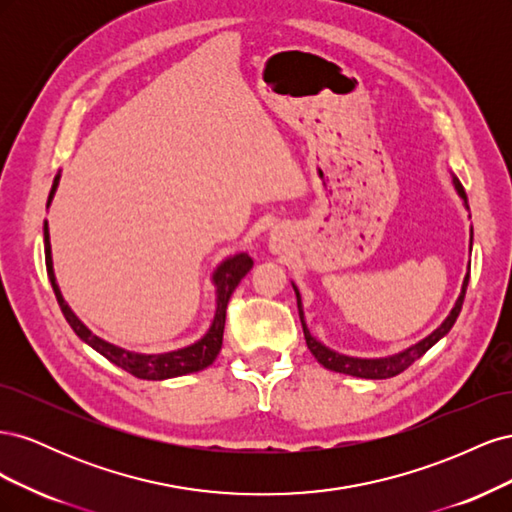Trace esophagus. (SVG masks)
I'll list each match as a JSON object with an SVG mask.
<instances>
[{"label":"esophagus","mask_w":512,"mask_h":512,"mask_svg":"<svg viewBox=\"0 0 512 512\" xmlns=\"http://www.w3.org/2000/svg\"><path fill=\"white\" fill-rule=\"evenodd\" d=\"M271 247H273V250H280V241H277V239H273Z\"/></svg>","instance_id":"obj_1"}]
</instances>
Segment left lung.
Returning a JSON list of instances; mask_svg holds the SVG:
<instances>
[{"mask_svg":"<svg viewBox=\"0 0 512 512\" xmlns=\"http://www.w3.org/2000/svg\"><path fill=\"white\" fill-rule=\"evenodd\" d=\"M455 181V188L457 192L461 194V198L466 200V192H463V185L459 183V179H453ZM466 207H468V200H466ZM470 247H472V232H470ZM468 282H470V273L466 275V280H463V286H461V294L459 299L453 307V312L448 314V318L440 324V327L433 331L429 337H425L423 342H418L416 346L399 352L395 356H389V359H352V356H344V354H337L333 350H329L327 346H322L320 342H316V339L312 337V333H309L307 324L303 320V309H301V297H299V290L294 288V294H297V305H299V318H301V324H303V335H305V342H307V348L309 352H312L316 356V361L327 367V369H333V371H339V374H348V376H356V378H369V380H384V378H393L397 374H401V371H406L416 359H421V356L436 344L440 342V339L453 329V324L461 312V305H463V299H466V290H468Z\"/></svg>","mask_w":512,"mask_h":512,"instance_id":"obj_1","label":"left lung"}]
</instances>
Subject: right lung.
<instances>
[{"label":"right lung","instance_id":"obj_1","mask_svg":"<svg viewBox=\"0 0 512 512\" xmlns=\"http://www.w3.org/2000/svg\"><path fill=\"white\" fill-rule=\"evenodd\" d=\"M57 181L59 175L53 181V188L49 194V203L57 190ZM46 203V207H49ZM44 256H46V273H49V280L53 286V292L57 297V303L61 307V314L68 320V324L72 327V331L79 335L85 344H89L94 350H98L102 356H106L108 361L115 363L117 367L126 369L128 374L141 378V380H166V378H177L183 374H192V371H200L209 367L215 356L220 354L222 348V337H224V324H226V307L230 301V294L235 292V288L239 286V282L247 275V271L252 269L254 260L247 254H237L228 258L226 262L218 267L213 275V282L218 286V309H215V318L211 329L207 331V335L200 339V342L181 348L175 352H164V354H136V352H128L123 348H117L113 344L104 342V339L91 335V331L85 327V324L72 314V309L66 305L64 297L57 288L55 282V273H53V260H51V241H49V226L44 224Z\"/></svg>","mask_w":512,"mask_h":512}]
</instances>
